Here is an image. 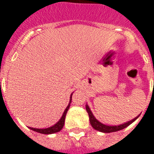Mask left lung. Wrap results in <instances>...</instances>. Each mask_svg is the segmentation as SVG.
<instances>
[{"label": "left lung", "mask_w": 154, "mask_h": 154, "mask_svg": "<svg viewBox=\"0 0 154 154\" xmlns=\"http://www.w3.org/2000/svg\"><path fill=\"white\" fill-rule=\"evenodd\" d=\"M86 110H87V113L89 115V119H90V123L91 126L93 127L94 129H97L98 131H100V132H103V133H111V132H116V131H119V130H121V129H125L126 128L127 126H129L130 124H132L134 120H135L138 117H136L134 119H133L132 120H130L129 122L125 123V124H123V125H117V126H109V125H103V124H101L100 122H99L98 120H97L94 116L91 113V111L90 108L88 107V106H86Z\"/></svg>", "instance_id": "1"}]
</instances>
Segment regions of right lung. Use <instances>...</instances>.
Returning <instances> with one entry per match:
<instances>
[{"label":"right lung","instance_id":"right-lung-1","mask_svg":"<svg viewBox=\"0 0 154 154\" xmlns=\"http://www.w3.org/2000/svg\"><path fill=\"white\" fill-rule=\"evenodd\" d=\"M71 98H72V95H71ZM69 106H70V105H68L67 108H66V110H64L63 115L62 116V118L60 119V120H59L57 124H55L54 125L52 126V127H49V128H47V129H35V128H30V127H29V129H32V130H34L35 132L40 133V134H54V133L59 132L61 129H63V127L64 125L65 117H66V114H67V110L69 109Z\"/></svg>","mask_w":154,"mask_h":154}]
</instances>
